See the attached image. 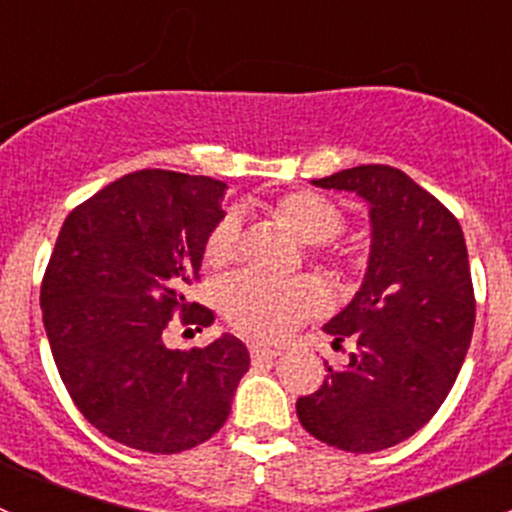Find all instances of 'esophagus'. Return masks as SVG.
Listing matches in <instances>:
<instances>
[{
  "label": "esophagus",
  "mask_w": 512,
  "mask_h": 512,
  "mask_svg": "<svg viewBox=\"0 0 512 512\" xmlns=\"http://www.w3.org/2000/svg\"><path fill=\"white\" fill-rule=\"evenodd\" d=\"M250 356H252V361H255V364H272V361L280 356V352H277V349H272V347H265V344H252Z\"/></svg>",
  "instance_id": "obj_1"
}]
</instances>
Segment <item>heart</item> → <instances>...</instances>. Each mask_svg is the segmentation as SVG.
Wrapping results in <instances>:
<instances>
[{
  "mask_svg": "<svg viewBox=\"0 0 512 512\" xmlns=\"http://www.w3.org/2000/svg\"><path fill=\"white\" fill-rule=\"evenodd\" d=\"M272 213L285 223L312 255L339 260L342 247L337 235L344 230V213L337 203L312 190H294L272 203ZM242 242V220L237 213H225L205 237V260L210 265H227L237 257ZM218 302L225 319L240 332L257 339H280L304 319L327 307V292L317 280L262 275L247 270L225 280L218 289Z\"/></svg>",
  "mask_w": 512,
  "mask_h": 512,
  "instance_id": "obj_1",
  "label": "heart"
}]
</instances>
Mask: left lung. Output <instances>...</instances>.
Returning a JSON list of instances; mask_svg holds the SVG:
<instances>
[{"label":"left lung","mask_w":512,"mask_h":512,"mask_svg":"<svg viewBox=\"0 0 512 512\" xmlns=\"http://www.w3.org/2000/svg\"><path fill=\"white\" fill-rule=\"evenodd\" d=\"M312 183L361 195L374 235L359 292L324 327L334 347L354 339L356 349L344 369L324 364L327 379L297 416L339 451H384L431 421L466 359L476 322L466 240L456 215L391 165Z\"/></svg>","instance_id":"8db88e82"}]
</instances>
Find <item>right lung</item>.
Returning <instances> with one entry per match:
<instances>
[{
	"mask_svg": "<svg viewBox=\"0 0 512 512\" xmlns=\"http://www.w3.org/2000/svg\"><path fill=\"white\" fill-rule=\"evenodd\" d=\"M225 188L160 168L123 175L71 210L46 265L41 314L61 381L91 426L136 451L170 456L215 436L250 369L232 334L190 352L163 342L173 324H213L185 287L200 280Z\"/></svg>",
	"mask_w": 512,
	"mask_h": 512,
	"instance_id": "1",
	"label": "right lung"
}]
</instances>
